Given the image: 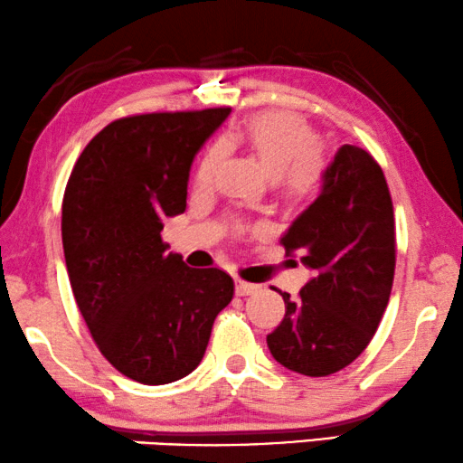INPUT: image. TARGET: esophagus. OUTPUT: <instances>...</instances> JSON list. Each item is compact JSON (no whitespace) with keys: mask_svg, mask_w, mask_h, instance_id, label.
<instances>
[{"mask_svg":"<svg viewBox=\"0 0 463 463\" xmlns=\"http://www.w3.org/2000/svg\"><path fill=\"white\" fill-rule=\"evenodd\" d=\"M258 289H260V285L241 281V279H237V283H234V291H237V296H250V294H253V291H258Z\"/></svg>","mask_w":463,"mask_h":463,"instance_id":"34e87169","label":"esophagus"}]
</instances>
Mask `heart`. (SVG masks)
I'll return each instance as SVG.
<instances>
[{"label": "heart", "instance_id": "heart-1", "mask_svg": "<svg viewBox=\"0 0 463 463\" xmlns=\"http://www.w3.org/2000/svg\"><path fill=\"white\" fill-rule=\"evenodd\" d=\"M226 148L243 146L260 161L270 180L281 188L283 197L291 201L308 199L321 184L325 174L323 153L317 145V134L302 117L285 110L256 113L241 126L222 136ZM222 157V148L213 146L194 174L197 186H212Z\"/></svg>", "mask_w": 463, "mask_h": 463}]
</instances>
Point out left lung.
I'll list each match as a JSON object with an SVG mask.
<instances>
[{"mask_svg": "<svg viewBox=\"0 0 463 463\" xmlns=\"http://www.w3.org/2000/svg\"><path fill=\"white\" fill-rule=\"evenodd\" d=\"M312 279L266 335L277 363L323 377L348 367L377 331L392 291L394 210L382 167L367 151L344 145L323 174L318 197L281 237Z\"/></svg>", "mask_w": 463, "mask_h": 463, "instance_id": "left-lung-1", "label": "left lung"}]
</instances>
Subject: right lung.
<instances>
[{
	"label": "right lung",
	"instance_id": "right-lung-1",
	"mask_svg": "<svg viewBox=\"0 0 463 463\" xmlns=\"http://www.w3.org/2000/svg\"><path fill=\"white\" fill-rule=\"evenodd\" d=\"M229 107L123 117L100 129L71 172L62 247L75 302L96 346L129 380L161 386L203 359L234 294L220 269H191L161 239L186 210L194 155Z\"/></svg>",
	"mask_w": 463,
	"mask_h": 463
}]
</instances>
